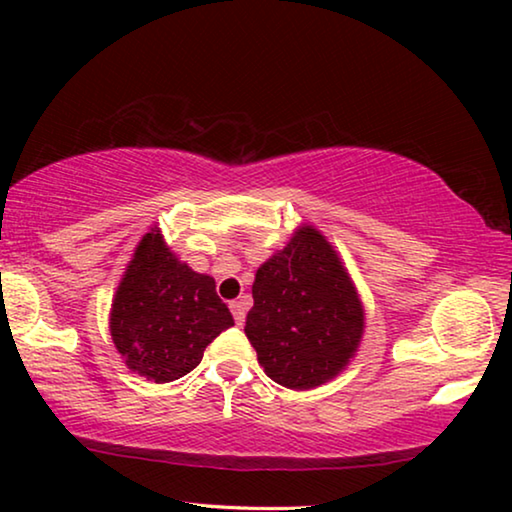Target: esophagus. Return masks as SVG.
Returning <instances> with one entry per match:
<instances>
[{
    "label": "esophagus",
    "mask_w": 512,
    "mask_h": 512,
    "mask_svg": "<svg viewBox=\"0 0 512 512\" xmlns=\"http://www.w3.org/2000/svg\"><path fill=\"white\" fill-rule=\"evenodd\" d=\"M230 310H232L234 321H237V326H241V323L246 321V300H243V298H239V300H232V303H230Z\"/></svg>",
    "instance_id": "1"
}]
</instances>
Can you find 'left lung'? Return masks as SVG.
Masks as SVG:
<instances>
[{
    "mask_svg": "<svg viewBox=\"0 0 512 512\" xmlns=\"http://www.w3.org/2000/svg\"><path fill=\"white\" fill-rule=\"evenodd\" d=\"M246 337L266 376L289 389L328 383L358 351L364 307L337 250L303 225L259 266Z\"/></svg>",
    "mask_w": 512,
    "mask_h": 512,
    "instance_id": "left-lung-1",
    "label": "left lung"
}]
</instances>
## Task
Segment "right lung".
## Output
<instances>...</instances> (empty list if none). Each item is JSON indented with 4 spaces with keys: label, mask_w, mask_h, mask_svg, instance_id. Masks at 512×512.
I'll list each match as a JSON object with an SVG mask.
<instances>
[{
    "label": "right lung",
    "mask_w": 512,
    "mask_h": 512,
    "mask_svg": "<svg viewBox=\"0 0 512 512\" xmlns=\"http://www.w3.org/2000/svg\"><path fill=\"white\" fill-rule=\"evenodd\" d=\"M230 326L234 319L216 294L214 278L180 262L159 227H152L111 303V339L127 369L152 383L182 378Z\"/></svg>",
    "instance_id": "obj_1"
}]
</instances>
